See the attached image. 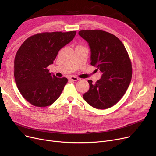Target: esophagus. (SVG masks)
I'll return each instance as SVG.
<instances>
[{
    "label": "esophagus",
    "mask_w": 156,
    "mask_h": 156,
    "mask_svg": "<svg viewBox=\"0 0 156 156\" xmlns=\"http://www.w3.org/2000/svg\"><path fill=\"white\" fill-rule=\"evenodd\" d=\"M69 80H71V81H76L79 80L80 79H79L78 78L76 77V76H70V77L69 78Z\"/></svg>",
    "instance_id": "1"
}]
</instances>
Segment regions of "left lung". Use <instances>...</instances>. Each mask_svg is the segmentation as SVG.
Instances as JSON below:
<instances>
[{"label": "left lung", "instance_id": "8db88e82", "mask_svg": "<svg viewBox=\"0 0 156 156\" xmlns=\"http://www.w3.org/2000/svg\"><path fill=\"white\" fill-rule=\"evenodd\" d=\"M79 35L88 43L91 65L102 75L95 84L89 80V90L84 100L99 109L112 107L126 92L132 76V62L121 41L110 33L101 30H81Z\"/></svg>", "mask_w": 156, "mask_h": 156}]
</instances>
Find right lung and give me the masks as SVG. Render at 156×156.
<instances>
[{"mask_svg":"<svg viewBox=\"0 0 156 156\" xmlns=\"http://www.w3.org/2000/svg\"><path fill=\"white\" fill-rule=\"evenodd\" d=\"M76 31L38 33L28 38L14 59V78L22 96L37 107H47L61 95L68 83L49 73L60 49L75 37Z\"/></svg>","mask_w":156,"mask_h":156,"instance_id":"obj_1","label":"right lung"}]
</instances>
